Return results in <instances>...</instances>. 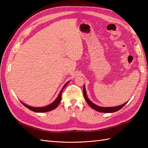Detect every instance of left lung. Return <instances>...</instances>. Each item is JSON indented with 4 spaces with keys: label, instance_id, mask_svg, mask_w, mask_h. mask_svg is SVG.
Instances as JSON below:
<instances>
[{
    "label": "left lung",
    "instance_id": "1",
    "mask_svg": "<svg viewBox=\"0 0 148 148\" xmlns=\"http://www.w3.org/2000/svg\"><path fill=\"white\" fill-rule=\"evenodd\" d=\"M83 95H84V97L85 99L86 102L88 103V105L92 108V109H93L94 110H95L97 111H99L100 112H114L116 111H119V109H121L123 107L126 103H127V102L126 103H123V104L116 106V107H109V108H104V107H100L95 105V103H93V102H92L89 100V99L88 98L87 95H86V90H85V86H83Z\"/></svg>",
    "mask_w": 148,
    "mask_h": 148
}]
</instances>
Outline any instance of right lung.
Listing matches in <instances>:
<instances>
[{"label": "right lung", "instance_id": "add662e5", "mask_svg": "<svg viewBox=\"0 0 148 148\" xmlns=\"http://www.w3.org/2000/svg\"><path fill=\"white\" fill-rule=\"evenodd\" d=\"M69 83V81H68L67 83H66L65 84V85L63 86L62 89L61 90L58 96L57 97V98L56 99V100H55L54 102L53 103H51V104L46 106L45 107H40V108H36V107H32V106H28L25 103H24L23 102H21L23 103V105H24L28 109H29L30 110L34 112H48V111H51V110H53L54 109H55L56 107L58 106V104L60 103L61 101V99H62V93L63 92V90H64V88L67 86V84Z\"/></svg>", "mask_w": 148, "mask_h": 148}]
</instances>
